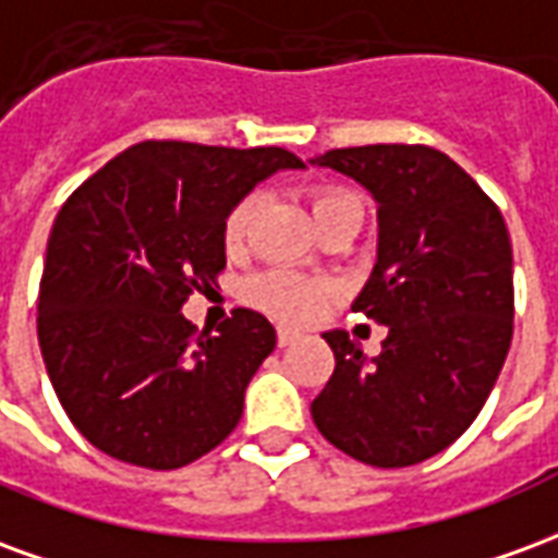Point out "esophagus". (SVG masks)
<instances>
[{
	"label": "esophagus",
	"mask_w": 558,
	"mask_h": 558,
	"mask_svg": "<svg viewBox=\"0 0 558 558\" xmlns=\"http://www.w3.org/2000/svg\"><path fill=\"white\" fill-rule=\"evenodd\" d=\"M295 340H299V335L290 331V328H280L278 331V347H290V343H295Z\"/></svg>",
	"instance_id": "esophagus-1"
}]
</instances>
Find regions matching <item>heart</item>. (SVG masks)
Segmentation results:
<instances>
[{
    "label": "heart",
    "instance_id": "heart-1",
    "mask_svg": "<svg viewBox=\"0 0 558 558\" xmlns=\"http://www.w3.org/2000/svg\"><path fill=\"white\" fill-rule=\"evenodd\" d=\"M307 203H311L314 220L319 223L328 215H335L338 208L352 206L359 199L350 191H343V187L319 184V187L307 191ZM251 218H254V196H244V199H239L227 211L223 227H220V239H223L227 251H239L242 247L247 227H251ZM247 302L259 307V311H266L268 316L280 319V323H287V326H304V323H314L316 316L326 311L328 302H331V287H328L326 280L302 278L295 271L275 268V271L256 275L247 283Z\"/></svg>",
    "mask_w": 558,
    "mask_h": 558
}]
</instances>
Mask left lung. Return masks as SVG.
Segmentation results:
<instances>
[{"mask_svg":"<svg viewBox=\"0 0 558 558\" xmlns=\"http://www.w3.org/2000/svg\"><path fill=\"white\" fill-rule=\"evenodd\" d=\"M314 163L379 203V256L352 311L388 326L383 352L328 331L335 374L316 427L367 466H415L478 418L514 335V263L499 206L445 151L407 143L331 148Z\"/></svg>","mask_w":558,"mask_h":558,"instance_id":"left-lung-1","label":"left lung"}]
</instances>
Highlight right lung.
Returning <instances> with one entry per match:
<instances>
[{
  "instance_id": "right-lung-1",
  "label": "right lung",
  "mask_w": 558,
  "mask_h": 558,
  "mask_svg": "<svg viewBox=\"0 0 558 558\" xmlns=\"http://www.w3.org/2000/svg\"><path fill=\"white\" fill-rule=\"evenodd\" d=\"M302 167L278 146L146 140L59 208L38 290V343L62 410L98 451L163 472L235 430L275 328L235 307L215 335L196 331L182 304L227 268V211L271 172Z\"/></svg>"
}]
</instances>
